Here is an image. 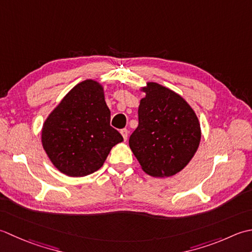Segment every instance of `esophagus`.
<instances>
[{
    "instance_id": "1",
    "label": "esophagus",
    "mask_w": 252,
    "mask_h": 252,
    "mask_svg": "<svg viewBox=\"0 0 252 252\" xmlns=\"http://www.w3.org/2000/svg\"><path fill=\"white\" fill-rule=\"evenodd\" d=\"M121 133H122V136H123V139L126 141L127 138H128V130L127 129H122Z\"/></svg>"
}]
</instances>
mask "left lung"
<instances>
[{
	"label": "left lung",
	"instance_id": "8db88e82",
	"mask_svg": "<svg viewBox=\"0 0 252 252\" xmlns=\"http://www.w3.org/2000/svg\"><path fill=\"white\" fill-rule=\"evenodd\" d=\"M141 90L146 96L140 100L139 124L129 137V147L148 175L173 176L198 150L199 120L186 100L166 87L147 83Z\"/></svg>",
	"mask_w": 252,
	"mask_h": 252
}]
</instances>
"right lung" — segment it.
Listing matches in <instances>:
<instances>
[{
    "label": "right lung",
    "instance_id": "obj_1",
    "mask_svg": "<svg viewBox=\"0 0 252 252\" xmlns=\"http://www.w3.org/2000/svg\"><path fill=\"white\" fill-rule=\"evenodd\" d=\"M110 120L102 85L92 79L76 85L43 123L41 142L50 161L70 177L97 171L123 141Z\"/></svg>",
    "mask_w": 252,
    "mask_h": 252
}]
</instances>
